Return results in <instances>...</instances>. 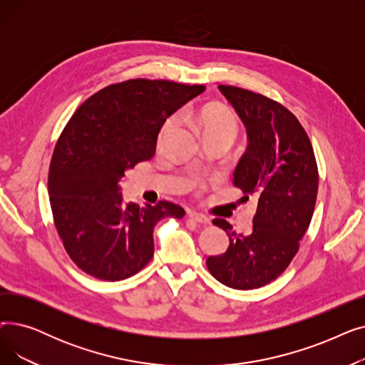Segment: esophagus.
Listing matches in <instances>:
<instances>
[{
  "mask_svg": "<svg viewBox=\"0 0 365 365\" xmlns=\"http://www.w3.org/2000/svg\"><path fill=\"white\" fill-rule=\"evenodd\" d=\"M189 219H192L197 223H202V225H208L210 219L207 216H204L202 213H197V212H189Z\"/></svg>",
  "mask_w": 365,
  "mask_h": 365,
  "instance_id": "34e87169",
  "label": "esophagus"
}]
</instances>
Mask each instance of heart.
I'll return each instance as SVG.
<instances>
[{
  "mask_svg": "<svg viewBox=\"0 0 365 365\" xmlns=\"http://www.w3.org/2000/svg\"><path fill=\"white\" fill-rule=\"evenodd\" d=\"M192 118L197 124V127L201 130V133L205 136H226L231 140L237 136L238 124L231 110H227L222 106H204L192 112ZM176 118H170L161 133H160V143H163L167 138V134L175 127Z\"/></svg>",
  "mask_w": 365,
  "mask_h": 365,
  "instance_id": "heart-1",
  "label": "heart"
}]
</instances>
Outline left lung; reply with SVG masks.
Wrapping results in <instances>:
<instances>
[{
    "label": "left lung",
    "mask_w": 365,
    "mask_h": 365,
    "mask_svg": "<svg viewBox=\"0 0 365 365\" xmlns=\"http://www.w3.org/2000/svg\"><path fill=\"white\" fill-rule=\"evenodd\" d=\"M219 90L238 113L248 140L232 183L257 205L248 234H237L223 219L213 220L227 234L229 247L210 256L207 267L222 284L252 290L281 275L297 253L314 215L318 168L308 134L289 109L244 88Z\"/></svg>",
    "instance_id": "8db88e82"
}]
</instances>
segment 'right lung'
<instances>
[{"mask_svg": "<svg viewBox=\"0 0 365 365\" xmlns=\"http://www.w3.org/2000/svg\"><path fill=\"white\" fill-rule=\"evenodd\" d=\"M204 88L130 80L102 88L72 115L53 152L48 195L57 232L80 269L105 281L138 274L153 256V226L183 217L170 201L125 204L121 182L153 157L167 118Z\"/></svg>", "mask_w": 365, "mask_h": 365, "instance_id": "obj_1", "label": "right lung"}]
</instances>
